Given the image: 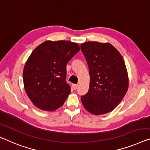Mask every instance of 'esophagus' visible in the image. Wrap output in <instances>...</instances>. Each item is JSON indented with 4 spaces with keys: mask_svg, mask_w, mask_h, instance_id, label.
Listing matches in <instances>:
<instances>
[{
    "mask_svg": "<svg viewBox=\"0 0 150 150\" xmlns=\"http://www.w3.org/2000/svg\"><path fill=\"white\" fill-rule=\"evenodd\" d=\"M72 88L74 90H76L78 88V84H72Z\"/></svg>",
    "mask_w": 150,
    "mask_h": 150,
    "instance_id": "esophagus-1",
    "label": "esophagus"
}]
</instances>
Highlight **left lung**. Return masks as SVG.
I'll return each instance as SVG.
<instances>
[{
  "instance_id": "8db88e82",
  "label": "left lung",
  "mask_w": 150,
  "mask_h": 150,
  "mask_svg": "<svg viewBox=\"0 0 150 150\" xmlns=\"http://www.w3.org/2000/svg\"><path fill=\"white\" fill-rule=\"evenodd\" d=\"M87 62L88 93L81 96L85 109L96 115L107 113L118 105L128 89V74L120 53L110 43L88 41L80 45Z\"/></svg>"
}]
</instances>
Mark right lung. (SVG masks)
<instances>
[{
	"instance_id": "right-lung-1",
	"label": "right lung",
	"mask_w": 150,
	"mask_h": 150,
	"mask_svg": "<svg viewBox=\"0 0 150 150\" xmlns=\"http://www.w3.org/2000/svg\"><path fill=\"white\" fill-rule=\"evenodd\" d=\"M80 51L69 41H46L33 50L25 63V90L33 105L54 110L64 104L71 89L66 81V65Z\"/></svg>"
}]
</instances>
